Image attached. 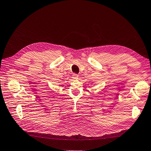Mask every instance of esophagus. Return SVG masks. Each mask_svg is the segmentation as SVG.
<instances>
[{
  "mask_svg": "<svg viewBox=\"0 0 151 151\" xmlns=\"http://www.w3.org/2000/svg\"><path fill=\"white\" fill-rule=\"evenodd\" d=\"M72 78L74 79H78V78H79V76H78V75H77V74H73Z\"/></svg>",
  "mask_w": 151,
  "mask_h": 151,
  "instance_id": "34e87169",
  "label": "esophagus"
}]
</instances>
